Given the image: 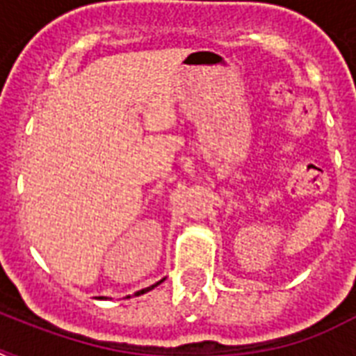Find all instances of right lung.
<instances>
[{
  "label": "right lung",
  "mask_w": 356,
  "mask_h": 356,
  "mask_svg": "<svg viewBox=\"0 0 356 356\" xmlns=\"http://www.w3.org/2000/svg\"><path fill=\"white\" fill-rule=\"evenodd\" d=\"M162 281H164V279H162ZM162 281H159V282H156V284H161ZM156 284H153V286H149V288H144V290H140V292H136V293H134V296H140V293H145V292H149V290H153V288H155Z\"/></svg>",
  "instance_id": "right-lung-1"
}]
</instances>
